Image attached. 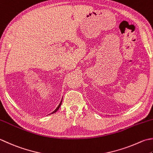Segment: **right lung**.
<instances>
[{
    "label": "right lung",
    "mask_w": 153,
    "mask_h": 153,
    "mask_svg": "<svg viewBox=\"0 0 153 153\" xmlns=\"http://www.w3.org/2000/svg\"><path fill=\"white\" fill-rule=\"evenodd\" d=\"M62 100L61 101V102H60V103H59V105H58V107H57V108L55 109V111H53L52 113H56V111H58V109H59V107H60L61 106V104H62ZM52 113H51V114H52Z\"/></svg>",
    "instance_id": "1"
}]
</instances>
